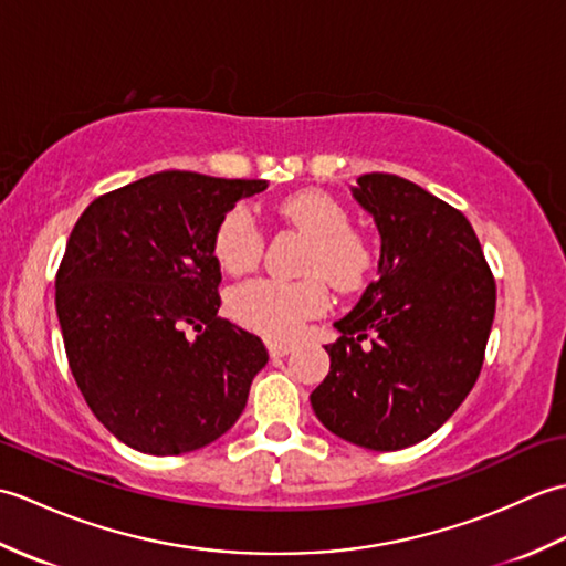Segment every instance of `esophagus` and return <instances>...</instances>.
<instances>
[{
	"label": "esophagus",
	"mask_w": 566,
	"mask_h": 566,
	"mask_svg": "<svg viewBox=\"0 0 566 566\" xmlns=\"http://www.w3.org/2000/svg\"><path fill=\"white\" fill-rule=\"evenodd\" d=\"M268 350H270V355L272 357H284V355H290L292 350H294V345L292 343H286V340H268Z\"/></svg>",
	"instance_id": "34e87169"
}]
</instances>
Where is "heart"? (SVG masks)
I'll return each instance as SVG.
<instances>
[{
    "instance_id": "obj_1",
    "label": "heart",
    "mask_w": 566,
    "mask_h": 566,
    "mask_svg": "<svg viewBox=\"0 0 566 566\" xmlns=\"http://www.w3.org/2000/svg\"><path fill=\"white\" fill-rule=\"evenodd\" d=\"M280 213L308 238L302 258V280L284 282L255 276L238 284L228 296L231 316L270 338H290L311 316L328 304L326 282L338 292H355L375 270V248L369 238L350 226V213L326 191H298L280 203ZM264 235L248 207H233L221 216L213 231V255L231 274L258 264Z\"/></svg>"
}]
</instances>
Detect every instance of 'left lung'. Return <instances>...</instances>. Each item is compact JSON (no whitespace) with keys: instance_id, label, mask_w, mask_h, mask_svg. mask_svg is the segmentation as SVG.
I'll list each match as a JSON object with an SVG mask.
<instances>
[{"instance_id":"obj_1","label":"left lung","mask_w":566,"mask_h":566,"mask_svg":"<svg viewBox=\"0 0 566 566\" xmlns=\"http://www.w3.org/2000/svg\"><path fill=\"white\" fill-rule=\"evenodd\" d=\"M353 195L379 228V276L335 323L311 406L338 438L389 452L432 436L472 391L496 282L467 216L423 187L371 172Z\"/></svg>"}]
</instances>
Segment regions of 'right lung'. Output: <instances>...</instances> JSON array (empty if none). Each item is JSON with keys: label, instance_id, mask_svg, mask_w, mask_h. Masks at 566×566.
<instances>
[{"label": "right lung", "instance_id": "1", "mask_svg": "<svg viewBox=\"0 0 566 566\" xmlns=\"http://www.w3.org/2000/svg\"><path fill=\"white\" fill-rule=\"evenodd\" d=\"M262 189L264 179L155 172L97 197L72 228L55 274L67 365L128 448L199 450L243 413L270 357L258 335L219 316L213 231Z\"/></svg>", "mask_w": 566, "mask_h": 566}]
</instances>
